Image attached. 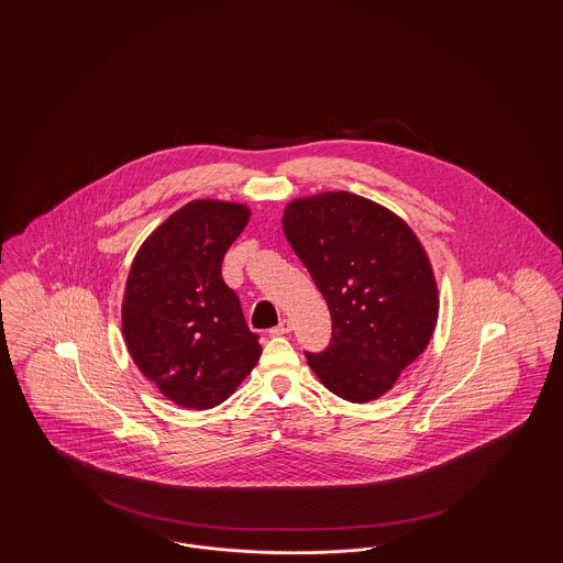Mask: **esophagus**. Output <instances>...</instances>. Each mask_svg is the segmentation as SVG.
Instances as JSON below:
<instances>
[{
	"label": "esophagus",
	"mask_w": 563,
	"mask_h": 563,
	"mask_svg": "<svg viewBox=\"0 0 563 563\" xmlns=\"http://www.w3.org/2000/svg\"><path fill=\"white\" fill-rule=\"evenodd\" d=\"M291 329H294L291 321H289V319H283L274 329H269V333H272V335H285V333H291Z\"/></svg>",
	"instance_id": "1"
}]
</instances>
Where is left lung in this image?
<instances>
[{
	"instance_id": "8db88e82",
	"label": "left lung",
	"mask_w": 563,
	"mask_h": 563,
	"mask_svg": "<svg viewBox=\"0 0 563 563\" xmlns=\"http://www.w3.org/2000/svg\"><path fill=\"white\" fill-rule=\"evenodd\" d=\"M283 230L331 312V342L306 352L308 365L346 401L388 393L439 314L422 244L397 214L350 191L294 200Z\"/></svg>"
}]
</instances>
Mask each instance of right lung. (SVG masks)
I'll use <instances>...</instances> for the list:
<instances>
[{
  "instance_id": "add662e5",
  "label": "right lung",
  "mask_w": 563,
  "mask_h": 563,
  "mask_svg": "<svg viewBox=\"0 0 563 563\" xmlns=\"http://www.w3.org/2000/svg\"><path fill=\"white\" fill-rule=\"evenodd\" d=\"M249 209L194 200L170 214L134 257L122 331L141 374L191 409L225 401L262 356L241 299L221 276Z\"/></svg>"
}]
</instances>
